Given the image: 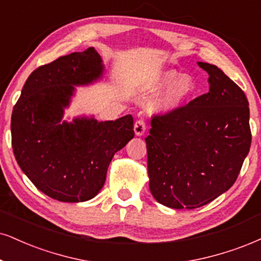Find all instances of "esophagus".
Listing matches in <instances>:
<instances>
[{
  "mask_svg": "<svg viewBox=\"0 0 261 261\" xmlns=\"http://www.w3.org/2000/svg\"><path fill=\"white\" fill-rule=\"evenodd\" d=\"M146 130V122L143 120V118H140V120H138L136 123H134V132H136L137 136H143L144 133H145Z\"/></svg>",
  "mask_w": 261,
  "mask_h": 261,
  "instance_id": "obj_1",
  "label": "esophagus"
}]
</instances>
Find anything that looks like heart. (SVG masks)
Wrapping results in <instances>:
<instances>
[{"mask_svg": "<svg viewBox=\"0 0 261 261\" xmlns=\"http://www.w3.org/2000/svg\"><path fill=\"white\" fill-rule=\"evenodd\" d=\"M179 76L174 70H169L155 77L145 86L147 91H159L163 87L169 86L165 94L155 102L153 109L159 111H172L179 108L194 91V80L188 75Z\"/></svg>", "mask_w": 261, "mask_h": 261, "instance_id": "b5f03b06", "label": "heart"}]
</instances>
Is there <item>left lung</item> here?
<instances>
[{
  "mask_svg": "<svg viewBox=\"0 0 261 261\" xmlns=\"http://www.w3.org/2000/svg\"><path fill=\"white\" fill-rule=\"evenodd\" d=\"M198 65L209 92L153 115L145 138L151 194L174 209L202 207L227 191L252 143L246 94L218 66Z\"/></svg>",
  "mask_w": 261,
  "mask_h": 261,
  "instance_id": "1",
  "label": "left lung"
}]
</instances>
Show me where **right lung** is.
<instances>
[{"mask_svg": "<svg viewBox=\"0 0 261 261\" xmlns=\"http://www.w3.org/2000/svg\"><path fill=\"white\" fill-rule=\"evenodd\" d=\"M94 48L59 57L28 77L13 108L12 147L19 167L32 184L62 202L88 201L100 191L109 165L134 137L133 117L98 122H63L75 87L101 76Z\"/></svg>", "mask_w": 261, "mask_h": 261, "instance_id": "1", "label": "right lung"}]
</instances>
